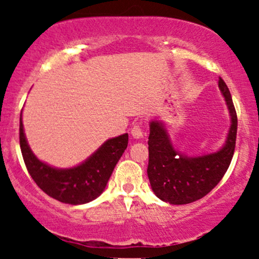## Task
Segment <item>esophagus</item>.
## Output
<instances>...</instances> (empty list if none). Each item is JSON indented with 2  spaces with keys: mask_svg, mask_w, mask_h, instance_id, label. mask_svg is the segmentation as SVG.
Wrapping results in <instances>:
<instances>
[{
  "mask_svg": "<svg viewBox=\"0 0 259 259\" xmlns=\"http://www.w3.org/2000/svg\"><path fill=\"white\" fill-rule=\"evenodd\" d=\"M132 135L135 139H141L142 136H144V132H142L141 124H139V123L134 124L132 127Z\"/></svg>",
  "mask_w": 259,
  "mask_h": 259,
  "instance_id": "34e87169",
  "label": "esophagus"
}]
</instances>
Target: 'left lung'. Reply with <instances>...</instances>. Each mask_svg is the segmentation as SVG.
<instances>
[{
    "mask_svg": "<svg viewBox=\"0 0 259 259\" xmlns=\"http://www.w3.org/2000/svg\"><path fill=\"white\" fill-rule=\"evenodd\" d=\"M231 115L225 146L215 153L189 157L177 152L158 121H151L148 136L147 175L153 192L162 201L186 204L209 194L227 173L236 145L237 115L230 91L222 78L218 81Z\"/></svg>",
    "mask_w": 259,
    "mask_h": 259,
    "instance_id": "obj_1",
    "label": "left lung"
}]
</instances>
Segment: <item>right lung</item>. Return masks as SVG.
I'll use <instances>...</instances> for the list:
<instances>
[{"mask_svg":"<svg viewBox=\"0 0 259 259\" xmlns=\"http://www.w3.org/2000/svg\"><path fill=\"white\" fill-rule=\"evenodd\" d=\"M127 134L111 139L86 162L70 169H56L40 162L26 144L22 117L19 144L29 174L50 197L69 204L88 203L102 194L113 169L127 147Z\"/></svg>","mask_w":259,"mask_h":259,"instance_id":"obj_1","label":"right lung"}]
</instances>
